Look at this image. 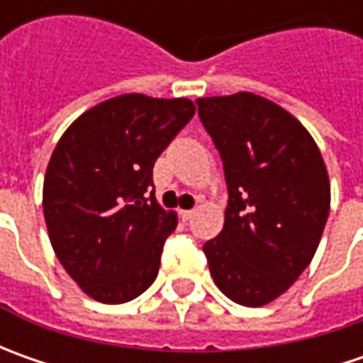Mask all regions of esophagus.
Listing matches in <instances>:
<instances>
[{"label":"esophagus","mask_w":363,"mask_h":363,"mask_svg":"<svg viewBox=\"0 0 363 363\" xmlns=\"http://www.w3.org/2000/svg\"><path fill=\"white\" fill-rule=\"evenodd\" d=\"M179 216H182V220H189L194 216V210H179Z\"/></svg>","instance_id":"obj_1"}]
</instances>
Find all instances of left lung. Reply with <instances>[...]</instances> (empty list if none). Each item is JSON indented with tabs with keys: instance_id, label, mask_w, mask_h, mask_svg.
<instances>
[{
	"instance_id": "1",
	"label": "left lung",
	"mask_w": 363,
	"mask_h": 363,
	"mask_svg": "<svg viewBox=\"0 0 363 363\" xmlns=\"http://www.w3.org/2000/svg\"><path fill=\"white\" fill-rule=\"evenodd\" d=\"M198 115L224 163V228L203 244L216 286L262 307L313 260L331 186L321 151L301 121L255 92L198 99Z\"/></svg>"
}]
</instances>
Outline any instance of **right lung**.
Wrapping results in <instances>:
<instances>
[{
  "instance_id": "right-lung-1",
  "label": "right lung",
  "mask_w": 363,
  "mask_h": 363,
  "mask_svg": "<svg viewBox=\"0 0 363 363\" xmlns=\"http://www.w3.org/2000/svg\"><path fill=\"white\" fill-rule=\"evenodd\" d=\"M189 99L119 94L84 111L46 167L42 206L56 257L84 295L119 305L160 272L177 214L153 191V165L194 117Z\"/></svg>"
}]
</instances>
